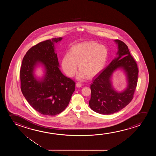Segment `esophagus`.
Segmentation results:
<instances>
[{
    "label": "esophagus",
    "mask_w": 156,
    "mask_h": 156,
    "mask_svg": "<svg viewBox=\"0 0 156 156\" xmlns=\"http://www.w3.org/2000/svg\"><path fill=\"white\" fill-rule=\"evenodd\" d=\"M76 87H81V84L80 83H79V82H78L77 83H76Z\"/></svg>",
    "instance_id": "1"
}]
</instances>
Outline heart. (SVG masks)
<instances>
[{"label":"heart","mask_w":156,"mask_h":156,"mask_svg":"<svg viewBox=\"0 0 156 156\" xmlns=\"http://www.w3.org/2000/svg\"><path fill=\"white\" fill-rule=\"evenodd\" d=\"M108 55V49L103 45L93 41L78 43L71 47L69 54L64 56L62 68L68 76L73 77L77 70L76 64H78L80 72L78 78L83 79L86 76L91 78L105 67Z\"/></svg>","instance_id":"1"}]
</instances>
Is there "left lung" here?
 <instances>
[{"label": "left lung", "instance_id": "obj_1", "mask_svg": "<svg viewBox=\"0 0 156 156\" xmlns=\"http://www.w3.org/2000/svg\"><path fill=\"white\" fill-rule=\"evenodd\" d=\"M118 45V54L106 68L95 77L90 85V107L93 111L103 115H110L124 108L132 100L136 87L139 69L128 46L122 41L115 40ZM122 67L127 73L128 87L122 93L115 92L112 87L110 78L113 71Z\"/></svg>", "mask_w": 156, "mask_h": 156}]
</instances>
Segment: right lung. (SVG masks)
I'll list each match as a JSON object with an SVG mask.
<instances>
[{
    "instance_id": "right-lung-1",
    "label": "right lung",
    "mask_w": 156,
    "mask_h": 156,
    "mask_svg": "<svg viewBox=\"0 0 156 156\" xmlns=\"http://www.w3.org/2000/svg\"><path fill=\"white\" fill-rule=\"evenodd\" d=\"M61 37L41 41L32 46L24 56L20 69L22 93L34 109L44 115H55L68 105L75 90V81L62 74L58 68L54 43ZM41 62L47 72L41 81L33 74L34 66Z\"/></svg>"
}]
</instances>
